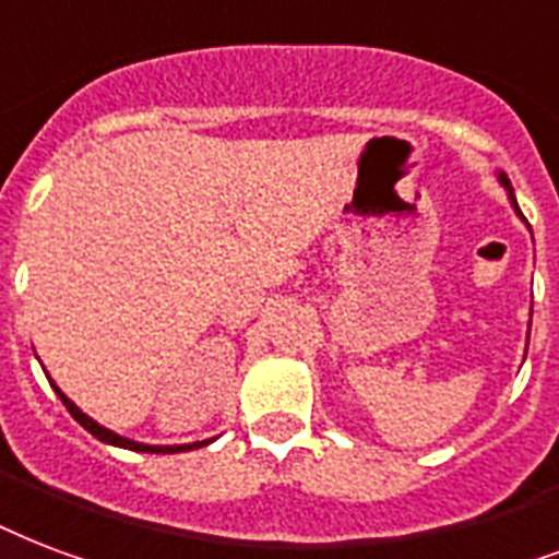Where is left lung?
<instances>
[{"label": "left lung", "instance_id": "obj_1", "mask_svg": "<svg viewBox=\"0 0 559 559\" xmlns=\"http://www.w3.org/2000/svg\"><path fill=\"white\" fill-rule=\"evenodd\" d=\"M498 181H501V185H504L507 195H510V204H513V211H516L519 216H522V211H519V204H516V195H513V187H510V178H507L504 173H498ZM522 219H525V216H522Z\"/></svg>", "mask_w": 559, "mask_h": 559}]
</instances>
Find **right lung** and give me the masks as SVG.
<instances>
[{
	"label": "right lung",
	"instance_id": "add662e5",
	"mask_svg": "<svg viewBox=\"0 0 559 559\" xmlns=\"http://www.w3.org/2000/svg\"><path fill=\"white\" fill-rule=\"evenodd\" d=\"M55 393H58V399L63 402V407L70 411L72 419L79 421L84 431H91L96 440L108 442V445H119V449H128V451H148V454H176V451H193V449H202V445H207V442H213V440H202V442H190V445H146V442H134V440H128V437H119V433L108 431V428H102L99 421H93L87 413H81L79 407H75V404H72L70 399L61 393V390H58V386H55Z\"/></svg>",
	"mask_w": 559,
	"mask_h": 559
}]
</instances>
